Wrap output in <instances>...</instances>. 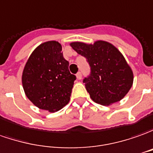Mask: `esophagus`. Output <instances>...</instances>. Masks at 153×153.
Listing matches in <instances>:
<instances>
[{
    "instance_id": "34e87169",
    "label": "esophagus",
    "mask_w": 153,
    "mask_h": 153,
    "mask_svg": "<svg viewBox=\"0 0 153 153\" xmlns=\"http://www.w3.org/2000/svg\"><path fill=\"white\" fill-rule=\"evenodd\" d=\"M76 77H77V79H82V74H81V72L77 73Z\"/></svg>"
}]
</instances>
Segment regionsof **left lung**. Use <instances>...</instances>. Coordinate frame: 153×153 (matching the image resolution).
I'll use <instances>...</instances> for the list:
<instances>
[{
    "label": "left lung",
    "mask_w": 153,
    "mask_h": 153,
    "mask_svg": "<svg viewBox=\"0 0 153 153\" xmlns=\"http://www.w3.org/2000/svg\"><path fill=\"white\" fill-rule=\"evenodd\" d=\"M70 45L90 65V74L83 83L94 102L109 105L124 98L132 86L133 74L120 51L105 41Z\"/></svg>",
    "instance_id": "8db88e82"
}]
</instances>
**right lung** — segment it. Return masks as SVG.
Returning a JSON list of instances; mask_svg holds the SVG:
<instances>
[{
	"instance_id": "obj_1",
	"label": "right lung",
	"mask_w": 153,
	"mask_h": 153,
	"mask_svg": "<svg viewBox=\"0 0 153 153\" xmlns=\"http://www.w3.org/2000/svg\"><path fill=\"white\" fill-rule=\"evenodd\" d=\"M68 65L59 42L49 41L39 45L29 57L22 73L27 97L37 107L50 112L65 106L76 79Z\"/></svg>"
}]
</instances>
